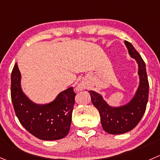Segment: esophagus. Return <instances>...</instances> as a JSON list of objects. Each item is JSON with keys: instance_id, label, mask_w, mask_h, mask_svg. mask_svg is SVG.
<instances>
[{"instance_id": "esophagus-1", "label": "esophagus", "mask_w": 160, "mask_h": 160, "mask_svg": "<svg viewBox=\"0 0 160 160\" xmlns=\"http://www.w3.org/2000/svg\"><path fill=\"white\" fill-rule=\"evenodd\" d=\"M84 86L83 85H82L81 83H80V84H78V86L77 87V91H82V90L84 89Z\"/></svg>"}]
</instances>
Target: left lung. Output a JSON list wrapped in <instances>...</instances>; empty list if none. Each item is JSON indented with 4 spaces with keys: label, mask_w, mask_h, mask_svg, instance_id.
Here are the masks:
<instances>
[{
    "label": "left lung",
    "mask_w": 160,
    "mask_h": 160,
    "mask_svg": "<svg viewBox=\"0 0 160 160\" xmlns=\"http://www.w3.org/2000/svg\"><path fill=\"white\" fill-rule=\"evenodd\" d=\"M128 53L138 66L139 85L129 102L119 106H111L103 97L94 91H89L91 102L98 110L102 128L111 134H121L134 129L140 122L146 109L148 98V85L145 63L132 44L125 41Z\"/></svg>",
    "instance_id": "obj_1"
}]
</instances>
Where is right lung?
Segmentation results:
<instances>
[{
    "instance_id": "1",
    "label": "right lung",
    "mask_w": 160,
    "mask_h": 160,
    "mask_svg": "<svg viewBox=\"0 0 160 160\" xmlns=\"http://www.w3.org/2000/svg\"><path fill=\"white\" fill-rule=\"evenodd\" d=\"M11 82V97L15 115L26 131L44 141L58 140L67 135L75 103L72 87L60 92L49 103L37 104L22 91L17 63L12 70Z\"/></svg>"
}]
</instances>
